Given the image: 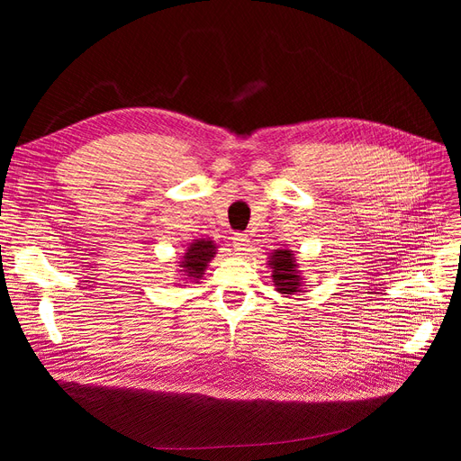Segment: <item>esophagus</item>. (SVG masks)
<instances>
[{"label": "esophagus", "instance_id": "1", "mask_svg": "<svg viewBox=\"0 0 461 461\" xmlns=\"http://www.w3.org/2000/svg\"><path fill=\"white\" fill-rule=\"evenodd\" d=\"M248 236L246 234H240V232H236L234 236H232V246H234V252H239V254H244L246 252V248H248Z\"/></svg>", "mask_w": 461, "mask_h": 461}]
</instances>
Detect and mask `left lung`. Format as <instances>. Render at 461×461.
<instances>
[{"label":"left lung","instance_id":"left-lung-1","mask_svg":"<svg viewBox=\"0 0 461 461\" xmlns=\"http://www.w3.org/2000/svg\"><path fill=\"white\" fill-rule=\"evenodd\" d=\"M267 265L271 269V278L278 294L286 298L303 290V276L300 271L298 259L292 254V249H273Z\"/></svg>","mask_w":461,"mask_h":461}]
</instances>
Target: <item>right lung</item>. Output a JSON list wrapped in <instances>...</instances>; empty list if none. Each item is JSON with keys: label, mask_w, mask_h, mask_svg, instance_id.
<instances>
[{"label": "right lung", "mask_w": 461, "mask_h": 461, "mask_svg": "<svg viewBox=\"0 0 461 461\" xmlns=\"http://www.w3.org/2000/svg\"><path fill=\"white\" fill-rule=\"evenodd\" d=\"M215 254H217V246L213 240L198 239V240L190 242L178 261V273L183 275L180 276V281L198 283L200 278L205 275L207 265L215 258ZM178 286H186V285L178 283Z\"/></svg>", "instance_id": "add662e5"}]
</instances>
